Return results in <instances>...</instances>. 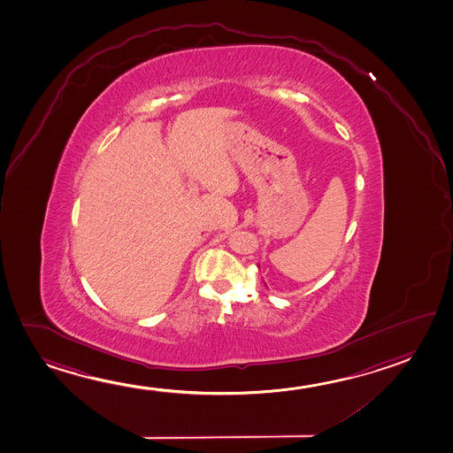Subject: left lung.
Returning a JSON list of instances; mask_svg holds the SVG:
<instances>
[{"mask_svg":"<svg viewBox=\"0 0 453 453\" xmlns=\"http://www.w3.org/2000/svg\"><path fill=\"white\" fill-rule=\"evenodd\" d=\"M257 267H259V265H257Z\"/></svg>","mask_w":453,"mask_h":453,"instance_id":"left-lung-1","label":"left lung"}]
</instances>
